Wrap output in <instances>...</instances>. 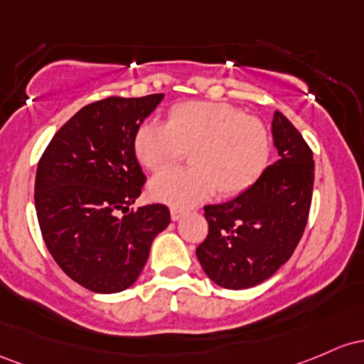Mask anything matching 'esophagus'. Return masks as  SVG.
<instances>
[{
  "instance_id": "34e87169",
  "label": "esophagus",
  "mask_w": 364,
  "mask_h": 364,
  "mask_svg": "<svg viewBox=\"0 0 364 364\" xmlns=\"http://www.w3.org/2000/svg\"><path fill=\"white\" fill-rule=\"evenodd\" d=\"M170 216H171V220H173V222H178V220H181L182 216H183V211L182 210H177V208H171Z\"/></svg>"
}]
</instances>
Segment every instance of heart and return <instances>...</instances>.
Wrapping results in <instances>:
<instances>
[{
  "label": "heart",
  "mask_w": 364,
  "mask_h": 364,
  "mask_svg": "<svg viewBox=\"0 0 364 364\" xmlns=\"http://www.w3.org/2000/svg\"><path fill=\"white\" fill-rule=\"evenodd\" d=\"M191 151L189 170H166L148 186L153 201L191 208L216 191L223 198L246 193L263 177L272 156L267 127L227 103L189 101L173 106L166 125L148 120L134 136V153L151 171L173 165Z\"/></svg>",
  "instance_id": "b5f03b06"
}]
</instances>
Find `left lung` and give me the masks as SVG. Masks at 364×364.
Here are the masks:
<instances>
[{
  "mask_svg": "<svg viewBox=\"0 0 364 364\" xmlns=\"http://www.w3.org/2000/svg\"><path fill=\"white\" fill-rule=\"evenodd\" d=\"M272 137L279 156L263 177L232 201L204 206L210 228L196 256L220 287L239 291L270 279L303 237L313 196V153L280 112L273 115Z\"/></svg>",
  "mask_w": 364,
  "mask_h": 364,
  "instance_id": "left-lung-1",
  "label": "left lung"
}]
</instances>
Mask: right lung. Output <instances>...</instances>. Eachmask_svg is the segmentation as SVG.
Returning <instances> with one entry per match:
<instances>
[{"instance_id":"right-lung-1","label":"right lung","mask_w":364,"mask_h":364,"mask_svg":"<svg viewBox=\"0 0 364 364\" xmlns=\"http://www.w3.org/2000/svg\"><path fill=\"white\" fill-rule=\"evenodd\" d=\"M163 97H106L84 106L41 156L34 194L41 234L61 270L92 292L129 289L170 223L165 204L118 216L146 182L134 136Z\"/></svg>"}]
</instances>
